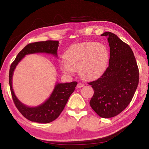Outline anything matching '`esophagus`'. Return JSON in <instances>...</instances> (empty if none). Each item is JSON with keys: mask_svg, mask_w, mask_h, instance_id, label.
Here are the masks:
<instances>
[{"mask_svg": "<svg viewBox=\"0 0 149 149\" xmlns=\"http://www.w3.org/2000/svg\"><path fill=\"white\" fill-rule=\"evenodd\" d=\"M84 86V84H81V83H78V84L77 85V88H81V87H83Z\"/></svg>", "mask_w": 149, "mask_h": 149, "instance_id": "obj_1", "label": "esophagus"}]
</instances>
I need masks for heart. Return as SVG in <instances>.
I'll return each instance as SVG.
<instances>
[{
    "instance_id": "b5f03b06",
    "label": "heart",
    "mask_w": 149,
    "mask_h": 149,
    "mask_svg": "<svg viewBox=\"0 0 149 149\" xmlns=\"http://www.w3.org/2000/svg\"><path fill=\"white\" fill-rule=\"evenodd\" d=\"M63 59L64 61L60 63L63 72L72 74L79 70L83 79L92 80L104 74L109 60V52L102 42H82L68 48Z\"/></svg>"
}]
</instances>
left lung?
Returning a JSON list of instances; mask_svg holds the SVG:
<instances>
[{"label":"left lung","instance_id":"left-lung-1","mask_svg":"<svg viewBox=\"0 0 149 149\" xmlns=\"http://www.w3.org/2000/svg\"><path fill=\"white\" fill-rule=\"evenodd\" d=\"M110 46L108 67L99 79L89 82L94 94L93 110L103 118H112L125 110L139 84V68L132 49L116 35L104 32Z\"/></svg>","mask_w":149,"mask_h":149}]
</instances>
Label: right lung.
I'll use <instances>...</instances> for the list:
<instances>
[{
  "instance_id": "right-lung-1",
  "label": "right lung",
  "mask_w": 149,
  "mask_h": 149,
  "mask_svg": "<svg viewBox=\"0 0 149 149\" xmlns=\"http://www.w3.org/2000/svg\"><path fill=\"white\" fill-rule=\"evenodd\" d=\"M59 42L57 41H46L29 43L26 45L12 63L9 71V84L12 97L19 112L31 122L47 123L56 119L64 110L72 93L74 91L77 84V81L65 84H57L50 97L43 104L36 107H28L17 99L12 85L13 72L16 65L26 54L45 52L57 56V50Z\"/></svg>"
}]
</instances>
